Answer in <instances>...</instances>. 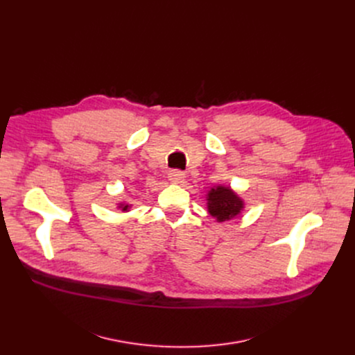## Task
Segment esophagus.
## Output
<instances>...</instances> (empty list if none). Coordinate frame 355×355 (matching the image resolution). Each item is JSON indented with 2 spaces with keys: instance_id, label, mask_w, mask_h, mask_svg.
Returning a JSON list of instances; mask_svg holds the SVG:
<instances>
[{
  "instance_id": "esophagus-1",
  "label": "esophagus",
  "mask_w": 355,
  "mask_h": 355,
  "mask_svg": "<svg viewBox=\"0 0 355 355\" xmlns=\"http://www.w3.org/2000/svg\"><path fill=\"white\" fill-rule=\"evenodd\" d=\"M184 178H185V174H184L182 171H180V170H171V171L168 173V180H170L171 182H174V184H181V182H184Z\"/></svg>"
}]
</instances>
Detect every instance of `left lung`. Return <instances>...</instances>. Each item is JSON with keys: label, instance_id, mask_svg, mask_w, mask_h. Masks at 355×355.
Returning <instances> with one entry per match:
<instances>
[{"label": "left lung", "instance_id": "obj_1", "mask_svg": "<svg viewBox=\"0 0 355 355\" xmlns=\"http://www.w3.org/2000/svg\"><path fill=\"white\" fill-rule=\"evenodd\" d=\"M243 200L227 187L212 188L208 193V211L219 222L229 220L240 214Z\"/></svg>", "mask_w": 355, "mask_h": 355}]
</instances>
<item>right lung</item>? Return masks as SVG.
Returning a JSON list of instances; mask_svg holds the SVG:
<instances>
[{
    "instance_id": "obj_1",
    "label": "right lung",
    "mask_w": 355,
    "mask_h": 355,
    "mask_svg": "<svg viewBox=\"0 0 355 355\" xmlns=\"http://www.w3.org/2000/svg\"><path fill=\"white\" fill-rule=\"evenodd\" d=\"M121 208H122V211H126L129 208V205H121Z\"/></svg>"
}]
</instances>
